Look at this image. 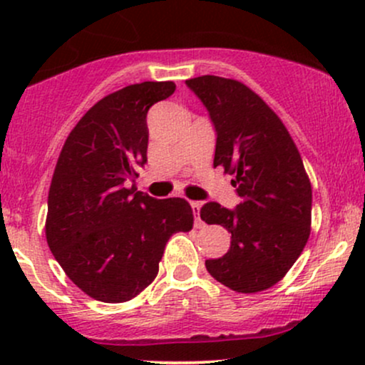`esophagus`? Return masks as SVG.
Masks as SVG:
<instances>
[{"mask_svg": "<svg viewBox=\"0 0 365 365\" xmlns=\"http://www.w3.org/2000/svg\"><path fill=\"white\" fill-rule=\"evenodd\" d=\"M190 206H192V211H194V216H195V226L197 228H202L204 223H202V220H200V207H202V204L190 202Z\"/></svg>", "mask_w": 365, "mask_h": 365, "instance_id": "1", "label": "esophagus"}]
</instances>
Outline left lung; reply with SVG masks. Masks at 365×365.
I'll list each match as a JSON object with an SVG mask.
<instances>
[{
    "mask_svg": "<svg viewBox=\"0 0 365 365\" xmlns=\"http://www.w3.org/2000/svg\"><path fill=\"white\" fill-rule=\"evenodd\" d=\"M215 123V168L232 175L235 211L207 202L200 220L232 233L209 274L230 290L257 293L274 287L302 254L312 220V187L302 158L279 116L245 83L202 75L187 81Z\"/></svg>",
    "mask_w": 365,
    "mask_h": 365,
    "instance_id": "obj_1",
    "label": "left lung"
}]
</instances>
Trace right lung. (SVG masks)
<instances>
[{
  "instance_id": "right-lung-1",
  "label": "right lung",
  "mask_w": 365,
  "mask_h": 365,
  "mask_svg": "<svg viewBox=\"0 0 365 365\" xmlns=\"http://www.w3.org/2000/svg\"><path fill=\"white\" fill-rule=\"evenodd\" d=\"M175 82L111 92L78 120L63 144L48 194L46 240L66 276L99 302L132 300L158 276L166 242L190 232L180 197L153 199L130 178L148 161V111Z\"/></svg>"
}]
</instances>
